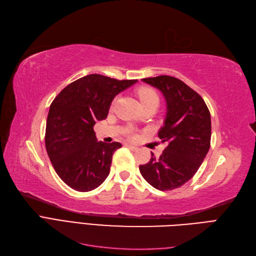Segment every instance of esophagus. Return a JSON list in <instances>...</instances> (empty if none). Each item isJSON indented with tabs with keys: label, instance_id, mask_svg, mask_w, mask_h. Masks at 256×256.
<instances>
[{
	"label": "esophagus",
	"instance_id": "1",
	"mask_svg": "<svg viewBox=\"0 0 256 256\" xmlns=\"http://www.w3.org/2000/svg\"><path fill=\"white\" fill-rule=\"evenodd\" d=\"M128 148H130V150H133V151H135V150H137V146H133V144H126Z\"/></svg>",
	"mask_w": 256,
	"mask_h": 256
}]
</instances>
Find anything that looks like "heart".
<instances>
[{"label":"heart","instance_id":"1","mask_svg":"<svg viewBox=\"0 0 256 256\" xmlns=\"http://www.w3.org/2000/svg\"><path fill=\"white\" fill-rule=\"evenodd\" d=\"M138 96L140 98V101H142V105L148 104V103H151L154 101H158V94L155 92V90H153L152 88L149 87H142L138 90ZM128 134L130 137H134V133H133V130H128Z\"/></svg>","mask_w":256,"mask_h":256}]
</instances>
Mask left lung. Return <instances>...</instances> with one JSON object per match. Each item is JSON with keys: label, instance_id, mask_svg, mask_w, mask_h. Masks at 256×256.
<instances>
[{"label": "left lung", "instance_id": "obj_1", "mask_svg": "<svg viewBox=\"0 0 256 256\" xmlns=\"http://www.w3.org/2000/svg\"><path fill=\"white\" fill-rule=\"evenodd\" d=\"M160 90L167 103L166 119L158 132L166 149L160 158L152 153L150 162L140 164L144 178L162 192L188 182L200 168L210 146V114L199 94L180 80L160 76L142 78Z\"/></svg>", "mask_w": 256, "mask_h": 256}]
</instances>
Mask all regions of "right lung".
Here are the masks:
<instances>
[{"label": "right lung", "instance_id": "right-lung-1", "mask_svg": "<svg viewBox=\"0 0 256 256\" xmlns=\"http://www.w3.org/2000/svg\"><path fill=\"white\" fill-rule=\"evenodd\" d=\"M136 82L89 74L64 87L53 100L46 149L57 174L74 190H94L108 176L112 154L121 144L98 142L94 126L107 117L114 98Z\"/></svg>", "mask_w": 256, "mask_h": 256}]
</instances>
